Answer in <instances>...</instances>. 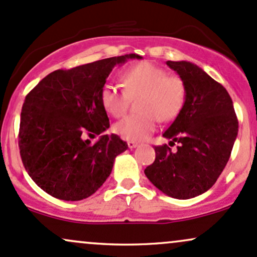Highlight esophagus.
I'll list each match as a JSON object with an SVG mask.
<instances>
[{"label":"esophagus","mask_w":257,"mask_h":257,"mask_svg":"<svg viewBox=\"0 0 257 257\" xmlns=\"http://www.w3.org/2000/svg\"><path fill=\"white\" fill-rule=\"evenodd\" d=\"M138 146V144L135 141H128V147L129 149H135Z\"/></svg>","instance_id":"esophagus-1"}]
</instances>
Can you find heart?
Masks as SVG:
<instances>
[{"label": "heart", "instance_id": "1", "mask_svg": "<svg viewBox=\"0 0 257 257\" xmlns=\"http://www.w3.org/2000/svg\"><path fill=\"white\" fill-rule=\"evenodd\" d=\"M124 89L112 81L102 85L100 98L108 113L119 117L128 108L131 98L140 95V113L129 114L114 124V131L129 141H143L155 132L157 119L170 120L181 110L185 85L178 77L168 76L162 67L150 61L133 65L122 76Z\"/></svg>", "mask_w": 257, "mask_h": 257}]
</instances>
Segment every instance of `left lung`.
Instances as JSON below:
<instances>
[{"mask_svg":"<svg viewBox=\"0 0 257 257\" xmlns=\"http://www.w3.org/2000/svg\"><path fill=\"white\" fill-rule=\"evenodd\" d=\"M185 85L182 108L163 137L178 150L155 146V162L145 175L176 199L206 192L225 169L238 134V119L223 85L190 61H167ZM169 144V145H170Z\"/></svg>","mask_w":257,"mask_h":257,"instance_id":"left-lung-1","label":"left lung"}]
</instances>
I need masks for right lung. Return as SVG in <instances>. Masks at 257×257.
Returning <instances> with one entry per match:
<instances>
[{"mask_svg": "<svg viewBox=\"0 0 257 257\" xmlns=\"http://www.w3.org/2000/svg\"><path fill=\"white\" fill-rule=\"evenodd\" d=\"M138 54L102 59L46 76L26 95L20 114L19 150L30 178L58 199L82 200L101 187L114 158L128 149L110 128L101 104L112 69ZM100 135L96 143L88 137Z\"/></svg>", "mask_w": 257, "mask_h": 257, "instance_id": "right-lung-1", "label": "right lung"}]
</instances>
